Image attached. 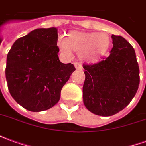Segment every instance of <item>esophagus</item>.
<instances>
[{
    "label": "esophagus",
    "instance_id": "34e87169",
    "mask_svg": "<svg viewBox=\"0 0 146 146\" xmlns=\"http://www.w3.org/2000/svg\"><path fill=\"white\" fill-rule=\"evenodd\" d=\"M74 66L76 68V70H82V66L81 64L78 63V62H75L74 63Z\"/></svg>",
    "mask_w": 146,
    "mask_h": 146
}]
</instances>
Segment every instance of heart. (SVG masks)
I'll list each match as a JSON object with an SVG mask.
<instances>
[{"label": "heart", "instance_id": "1", "mask_svg": "<svg viewBox=\"0 0 146 146\" xmlns=\"http://www.w3.org/2000/svg\"><path fill=\"white\" fill-rule=\"evenodd\" d=\"M57 44L61 51L70 55L71 51L78 53V58L87 63H95L107 53L110 46V37L105 32H84L73 30L66 38L59 37Z\"/></svg>", "mask_w": 146, "mask_h": 146}]
</instances>
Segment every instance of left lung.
Returning <instances> with one entry per match:
<instances>
[{
  "mask_svg": "<svg viewBox=\"0 0 146 146\" xmlns=\"http://www.w3.org/2000/svg\"><path fill=\"white\" fill-rule=\"evenodd\" d=\"M113 47L105 60L84 65L83 102L95 115L110 116L123 110L138 91L140 77L135 51L120 36L112 35Z\"/></svg>",
  "mask_w": 146,
  "mask_h": 146,
  "instance_id": "obj_1",
  "label": "left lung"
}]
</instances>
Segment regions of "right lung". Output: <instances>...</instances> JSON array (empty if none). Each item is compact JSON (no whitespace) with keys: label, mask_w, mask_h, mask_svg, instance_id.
I'll return each mask as SVG.
<instances>
[{"label":"right lung","mask_w":146,"mask_h":146,"mask_svg":"<svg viewBox=\"0 0 146 146\" xmlns=\"http://www.w3.org/2000/svg\"><path fill=\"white\" fill-rule=\"evenodd\" d=\"M57 41V28H38L16 40L7 55L9 92L29 111L41 112L57 104L62 87L76 70L73 64L59 61Z\"/></svg>","instance_id":"right-lung-1"}]
</instances>
